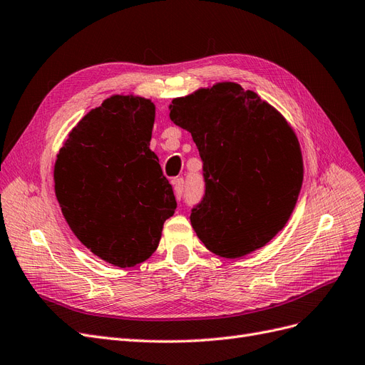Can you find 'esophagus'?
Segmentation results:
<instances>
[{
    "instance_id": "esophagus-1",
    "label": "esophagus",
    "mask_w": 365,
    "mask_h": 365,
    "mask_svg": "<svg viewBox=\"0 0 365 365\" xmlns=\"http://www.w3.org/2000/svg\"><path fill=\"white\" fill-rule=\"evenodd\" d=\"M172 184H173V192H175L176 200H181L182 193H184V180L182 178H176V180H173Z\"/></svg>"
}]
</instances>
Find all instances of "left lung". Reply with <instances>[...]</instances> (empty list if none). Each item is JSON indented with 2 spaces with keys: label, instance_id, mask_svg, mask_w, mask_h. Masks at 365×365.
Masks as SVG:
<instances>
[{
  "label": "left lung",
  "instance_id": "1",
  "mask_svg": "<svg viewBox=\"0 0 365 365\" xmlns=\"http://www.w3.org/2000/svg\"><path fill=\"white\" fill-rule=\"evenodd\" d=\"M170 120L192 134L205 195L190 215L205 248L239 259L288 222L303 182L300 143L286 118L235 82L173 98Z\"/></svg>",
  "mask_w": 365,
  "mask_h": 365
}]
</instances>
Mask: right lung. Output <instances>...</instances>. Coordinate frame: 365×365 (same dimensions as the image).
Instances as JSON below:
<instances>
[{
	"mask_svg": "<svg viewBox=\"0 0 365 365\" xmlns=\"http://www.w3.org/2000/svg\"><path fill=\"white\" fill-rule=\"evenodd\" d=\"M153 121L149 98L108 97L71 129L54 163V193L74 236L120 268L152 256L176 208L149 149Z\"/></svg>",
	"mask_w": 365,
	"mask_h": 365,
	"instance_id": "right-lung-1",
	"label": "right lung"
}]
</instances>
